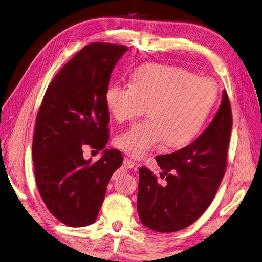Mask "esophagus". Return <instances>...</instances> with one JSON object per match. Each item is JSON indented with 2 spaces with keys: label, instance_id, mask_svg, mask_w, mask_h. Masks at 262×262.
Returning <instances> with one entry per match:
<instances>
[{
  "label": "esophagus",
  "instance_id": "esophagus-1",
  "mask_svg": "<svg viewBox=\"0 0 262 262\" xmlns=\"http://www.w3.org/2000/svg\"><path fill=\"white\" fill-rule=\"evenodd\" d=\"M123 165H124V167L126 169H131V168H133V167L136 166V163L133 162V161H131V159H129V158H124Z\"/></svg>",
  "mask_w": 262,
  "mask_h": 262
}]
</instances>
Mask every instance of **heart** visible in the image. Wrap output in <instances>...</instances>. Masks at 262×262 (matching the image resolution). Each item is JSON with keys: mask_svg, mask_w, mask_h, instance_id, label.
Returning <instances> with one entry per match:
<instances>
[{"mask_svg": "<svg viewBox=\"0 0 262 262\" xmlns=\"http://www.w3.org/2000/svg\"><path fill=\"white\" fill-rule=\"evenodd\" d=\"M217 84L185 69L147 63L133 72L131 84L111 83L105 103L120 123L150 116L116 137V146L141 158L162 143L176 148L198 136L217 99ZM149 106H148L147 105Z\"/></svg>", "mask_w": 262, "mask_h": 262, "instance_id": "1", "label": "heart"}]
</instances>
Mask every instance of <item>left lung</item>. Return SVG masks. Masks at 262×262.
<instances>
[{
  "label": "left lung",
  "mask_w": 262,
  "mask_h": 262,
  "mask_svg": "<svg viewBox=\"0 0 262 262\" xmlns=\"http://www.w3.org/2000/svg\"><path fill=\"white\" fill-rule=\"evenodd\" d=\"M232 124L231 104L224 90L215 117L193 142L156 157L164 184L151 170L140 167L137 208L143 225L161 233L176 232L205 212L225 174Z\"/></svg>",
  "instance_id": "1"
}]
</instances>
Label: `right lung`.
Wrapping results in <instances>:
<instances>
[{
	"label": "right lung",
	"instance_id": "right-lung-1",
	"mask_svg": "<svg viewBox=\"0 0 262 262\" xmlns=\"http://www.w3.org/2000/svg\"><path fill=\"white\" fill-rule=\"evenodd\" d=\"M124 45L92 42L64 66L47 87L36 119L33 140L35 179L55 218L72 227L93 224L110 179L123 157L104 149L99 161L83 158L89 145L102 150L108 141L110 113L105 92Z\"/></svg>",
	"mask_w": 262,
	"mask_h": 262
}]
</instances>
